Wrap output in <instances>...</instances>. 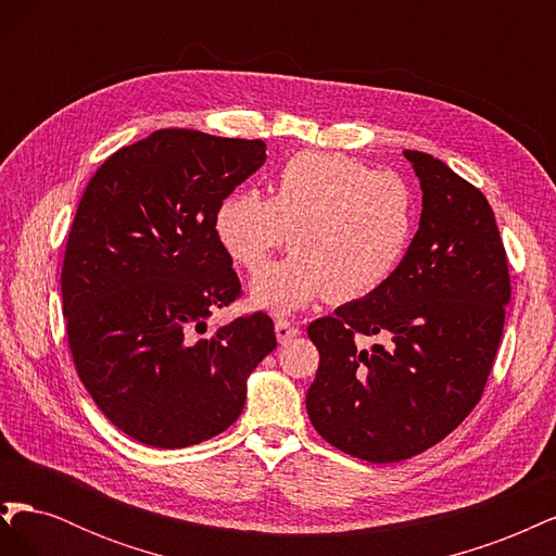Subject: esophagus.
Listing matches in <instances>:
<instances>
[{"label": "esophagus", "mask_w": 556, "mask_h": 556, "mask_svg": "<svg viewBox=\"0 0 556 556\" xmlns=\"http://www.w3.org/2000/svg\"><path fill=\"white\" fill-rule=\"evenodd\" d=\"M274 329H276V339H278L280 343L294 339V336L299 333V327H296L294 323H290V319H276Z\"/></svg>", "instance_id": "1"}]
</instances>
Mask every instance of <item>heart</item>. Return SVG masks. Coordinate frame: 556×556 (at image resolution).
I'll use <instances>...</instances> for the list:
<instances>
[{
	"instance_id": "obj_1",
	"label": "heart",
	"mask_w": 556,
	"mask_h": 556,
	"mask_svg": "<svg viewBox=\"0 0 556 556\" xmlns=\"http://www.w3.org/2000/svg\"><path fill=\"white\" fill-rule=\"evenodd\" d=\"M217 243L257 274L288 241L292 255L252 282L257 306L288 313L325 296L350 304L394 276L413 241L415 201L392 172L341 153H296L282 164L271 197L231 192L215 208Z\"/></svg>"
}]
</instances>
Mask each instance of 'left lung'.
I'll list each match as a JSON object with an SVG mask.
<instances>
[{"label":"left lung","mask_w":556,"mask_h":556,"mask_svg":"<svg viewBox=\"0 0 556 556\" xmlns=\"http://www.w3.org/2000/svg\"><path fill=\"white\" fill-rule=\"evenodd\" d=\"M422 188L419 229L382 288L308 327L319 366L306 408L352 457L390 464L443 441L476 408L501 343L510 274L484 194L450 166L403 150ZM391 345L362 351L359 334Z\"/></svg>","instance_id":"8db88e82"}]
</instances>
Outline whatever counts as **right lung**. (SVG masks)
<instances>
[{
	"label": "right lung",
	"mask_w": 556,
	"mask_h": 556,
	"mask_svg": "<svg viewBox=\"0 0 556 556\" xmlns=\"http://www.w3.org/2000/svg\"><path fill=\"white\" fill-rule=\"evenodd\" d=\"M264 160L260 139L157 129L113 153L83 192L60 278L66 339L99 410L143 445L223 433L276 348L262 311L199 336L241 296L215 208Z\"/></svg>",
	"instance_id": "add662e5"
}]
</instances>
